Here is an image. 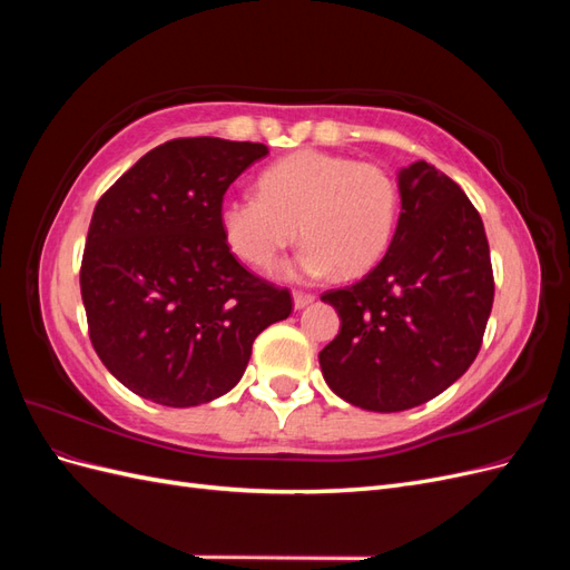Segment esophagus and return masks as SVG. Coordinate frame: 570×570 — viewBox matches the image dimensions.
Wrapping results in <instances>:
<instances>
[{
  "label": "esophagus",
  "mask_w": 570,
  "mask_h": 570,
  "mask_svg": "<svg viewBox=\"0 0 570 570\" xmlns=\"http://www.w3.org/2000/svg\"><path fill=\"white\" fill-rule=\"evenodd\" d=\"M292 302H295V308H304L314 302V295H308V292H299L295 289L292 292Z\"/></svg>",
  "instance_id": "obj_1"
}]
</instances>
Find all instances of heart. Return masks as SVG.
I'll list each match as a JSON object with an SVG mask.
<instances>
[{
  "label": "heart",
  "instance_id": "obj_1",
  "mask_svg": "<svg viewBox=\"0 0 570 570\" xmlns=\"http://www.w3.org/2000/svg\"><path fill=\"white\" fill-rule=\"evenodd\" d=\"M258 197L233 195L218 206L228 249L252 268L271 271L299 239L297 273L350 281L368 273L392 245L400 187L390 170L318 149H302L258 176Z\"/></svg>",
  "mask_w": 570,
  "mask_h": 570
}]
</instances>
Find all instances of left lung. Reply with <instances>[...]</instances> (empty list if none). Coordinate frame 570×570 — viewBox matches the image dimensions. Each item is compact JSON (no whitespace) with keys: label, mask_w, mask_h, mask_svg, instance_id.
<instances>
[{"label":"left lung","mask_w":570,"mask_h":570,"mask_svg":"<svg viewBox=\"0 0 570 570\" xmlns=\"http://www.w3.org/2000/svg\"><path fill=\"white\" fill-rule=\"evenodd\" d=\"M402 212L383 262L321 297L342 321L318 354L327 387L366 411H406L469 371L494 281L480 214L435 166L396 174Z\"/></svg>","instance_id":"1"}]
</instances>
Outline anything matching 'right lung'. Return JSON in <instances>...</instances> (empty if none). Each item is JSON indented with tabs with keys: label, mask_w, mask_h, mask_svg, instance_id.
<instances>
[{
	"label": "right lung",
	"mask_w": 570,
	"mask_h": 570,
	"mask_svg": "<svg viewBox=\"0 0 570 570\" xmlns=\"http://www.w3.org/2000/svg\"><path fill=\"white\" fill-rule=\"evenodd\" d=\"M266 145L183 137L154 147L95 206L80 292L90 340L118 383L199 406L243 377L256 335L292 312L285 287L237 262L218 206Z\"/></svg>",
	"instance_id": "right-lung-1"
}]
</instances>
